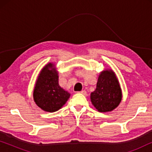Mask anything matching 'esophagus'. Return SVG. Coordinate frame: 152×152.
<instances>
[{
  "mask_svg": "<svg viewBox=\"0 0 152 152\" xmlns=\"http://www.w3.org/2000/svg\"><path fill=\"white\" fill-rule=\"evenodd\" d=\"M80 93H82V95H85V96H86V95H87V93H86V91H80Z\"/></svg>",
  "mask_w": 152,
  "mask_h": 152,
  "instance_id": "obj_1",
  "label": "esophagus"
}]
</instances>
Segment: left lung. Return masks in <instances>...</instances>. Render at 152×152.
<instances>
[{
	"label": "left lung",
	"instance_id": "obj_1",
	"mask_svg": "<svg viewBox=\"0 0 152 152\" xmlns=\"http://www.w3.org/2000/svg\"><path fill=\"white\" fill-rule=\"evenodd\" d=\"M122 98V89L115 72L110 68L102 70L97 79L96 89L91 94V103L99 112L106 113L117 108Z\"/></svg>",
	"mask_w": 152,
	"mask_h": 152
}]
</instances>
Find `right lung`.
Masks as SVG:
<instances>
[{
    "label": "right lung",
    "instance_id": "1",
    "mask_svg": "<svg viewBox=\"0 0 152 152\" xmlns=\"http://www.w3.org/2000/svg\"><path fill=\"white\" fill-rule=\"evenodd\" d=\"M70 93L59 84V72L54 63L45 64L35 82L33 98L36 104L46 112H55L65 104Z\"/></svg>",
    "mask_w": 152,
    "mask_h": 152
}]
</instances>
